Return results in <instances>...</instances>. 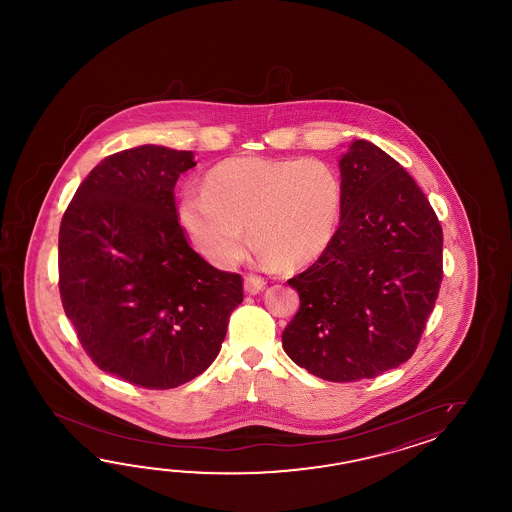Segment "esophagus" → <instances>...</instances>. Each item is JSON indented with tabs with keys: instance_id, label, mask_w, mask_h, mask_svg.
<instances>
[{
	"instance_id": "esophagus-1",
	"label": "esophagus",
	"mask_w": 512,
	"mask_h": 512,
	"mask_svg": "<svg viewBox=\"0 0 512 512\" xmlns=\"http://www.w3.org/2000/svg\"><path fill=\"white\" fill-rule=\"evenodd\" d=\"M265 285L267 282L260 278V276H254V274H249V276H245V282H243V287H245V291L247 293L256 294L260 293L265 289Z\"/></svg>"
}]
</instances>
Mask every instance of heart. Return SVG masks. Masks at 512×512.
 I'll return each instance as SVG.
<instances>
[{"label":"heart","mask_w":512,"mask_h":512,"mask_svg":"<svg viewBox=\"0 0 512 512\" xmlns=\"http://www.w3.org/2000/svg\"><path fill=\"white\" fill-rule=\"evenodd\" d=\"M342 181L316 159L232 157L216 164L203 190L183 194L177 219L210 263L229 267L247 249V225L261 260L298 269L320 258L337 234Z\"/></svg>","instance_id":"heart-1"}]
</instances>
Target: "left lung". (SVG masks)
Masks as SVG:
<instances>
[{"mask_svg":"<svg viewBox=\"0 0 512 512\" xmlns=\"http://www.w3.org/2000/svg\"><path fill=\"white\" fill-rule=\"evenodd\" d=\"M342 216L327 251L289 280L294 364L324 381L373 379L414 355L443 278V230L412 175L373 142L338 161Z\"/></svg>","mask_w":512,"mask_h":512,"instance_id":"1","label":"left lung"}]
</instances>
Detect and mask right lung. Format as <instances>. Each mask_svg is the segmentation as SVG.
<instances>
[{
	"instance_id": "1",
	"label": "right lung",
	"mask_w": 512,
	"mask_h": 512,
	"mask_svg": "<svg viewBox=\"0 0 512 512\" xmlns=\"http://www.w3.org/2000/svg\"><path fill=\"white\" fill-rule=\"evenodd\" d=\"M194 153L142 144L97 164L58 234L60 296L98 368L150 390L196 379L218 357L240 274L186 241L174 188Z\"/></svg>"
}]
</instances>
